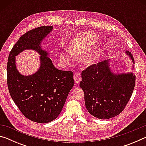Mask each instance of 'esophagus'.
Masks as SVG:
<instances>
[{
	"mask_svg": "<svg viewBox=\"0 0 146 146\" xmlns=\"http://www.w3.org/2000/svg\"><path fill=\"white\" fill-rule=\"evenodd\" d=\"M74 79H75V82L76 84H78L81 80V75L79 72H75L74 73Z\"/></svg>",
	"mask_w": 146,
	"mask_h": 146,
	"instance_id": "esophagus-1",
	"label": "esophagus"
}]
</instances>
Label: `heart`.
Instances as JSON below:
<instances>
[{
    "instance_id": "1",
    "label": "heart",
    "mask_w": 146,
    "mask_h": 146,
    "mask_svg": "<svg viewBox=\"0 0 146 146\" xmlns=\"http://www.w3.org/2000/svg\"><path fill=\"white\" fill-rule=\"evenodd\" d=\"M97 40V35L91 31L78 35L69 43L68 51L60 53V60L69 63L72 60V55H80L85 52L80 59L83 65L89 66L95 64L99 58L102 49L100 44H95Z\"/></svg>"
}]
</instances>
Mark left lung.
Segmentation results:
<instances>
[{"instance_id":"1","label":"left lung","mask_w":146,"mask_h":146,"mask_svg":"<svg viewBox=\"0 0 146 146\" xmlns=\"http://www.w3.org/2000/svg\"><path fill=\"white\" fill-rule=\"evenodd\" d=\"M131 60L134 58L125 51ZM111 58L93 64L82 72L80 87L84 92L85 105L91 115L100 119H109L124 110L135 85L133 72L115 73L110 66Z\"/></svg>"}]
</instances>
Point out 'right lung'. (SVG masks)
<instances>
[{
    "label": "right lung",
    "instance_id": "1",
    "mask_svg": "<svg viewBox=\"0 0 146 146\" xmlns=\"http://www.w3.org/2000/svg\"><path fill=\"white\" fill-rule=\"evenodd\" d=\"M53 29L51 26H41L26 32L13 47L7 64V81L12 99L27 118L41 123L50 122L60 115L74 86L72 71L56 69L49 53L42 46ZM28 49L41 55L40 66L35 73L24 76L17 69L15 56Z\"/></svg>",
    "mask_w": 146,
    "mask_h": 146
}]
</instances>
